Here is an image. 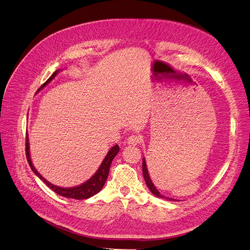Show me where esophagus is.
<instances>
[{
    "label": "esophagus",
    "mask_w": 250,
    "mask_h": 250,
    "mask_svg": "<svg viewBox=\"0 0 250 250\" xmlns=\"http://www.w3.org/2000/svg\"><path fill=\"white\" fill-rule=\"evenodd\" d=\"M142 136L141 135H132L127 138V144L128 146H137L142 142Z\"/></svg>",
    "instance_id": "1"
}]
</instances>
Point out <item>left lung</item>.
<instances>
[{
    "label": "left lung",
    "instance_id": "left-lung-1",
    "mask_svg": "<svg viewBox=\"0 0 250 250\" xmlns=\"http://www.w3.org/2000/svg\"><path fill=\"white\" fill-rule=\"evenodd\" d=\"M142 172H143V176H144V181H146L147 187H148V189L150 190L152 194L156 195L157 197H160V198H166L167 200H173V198L165 197L164 195L161 194V193L158 191V189L156 188L154 183L151 182V179H150V176L148 174V170H147V165H146V159H144V158H143V161H142Z\"/></svg>",
    "mask_w": 250,
    "mask_h": 250
}]
</instances>
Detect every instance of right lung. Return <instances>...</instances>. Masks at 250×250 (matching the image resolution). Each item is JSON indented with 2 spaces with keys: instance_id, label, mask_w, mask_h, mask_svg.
Returning <instances> with one entry per match:
<instances>
[{
  "instance_id": "1",
  "label": "right lung",
  "mask_w": 250,
  "mask_h": 250,
  "mask_svg": "<svg viewBox=\"0 0 250 250\" xmlns=\"http://www.w3.org/2000/svg\"><path fill=\"white\" fill-rule=\"evenodd\" d=\"M60 70H56L54 74L47 79V81L42 85V87L39 88L37 90V92L39 90H42L43 87H45L47 84H49L52 80L57 76V74ZM119 151V146H114L110 148V150L108 151V154L104 157V159L103 160L102 164L100 165L99 169L96 170V172L91 176V178L86 181L85 183L79 185V186L76 187H70V188H63V187H59V186H56V185L51 184L49 181H46L43 176L40 174L37 170L36 168L34 167L33 163H32V160L30 157V146H29V138H28V134H27V138H26V156H27V160H28V163L32 169V171H33L38 178L42 180L47 187L50 189H52L54 192L57 193V194L64 196V197H67V198H74V199H86V198H89L93 195H95L96 193H99L102 188L104 187V183L107 181L108 178V174H109V170H110V166L112 161L115 158V156L118 154Z\"/></svg>"
}]
</instances>
